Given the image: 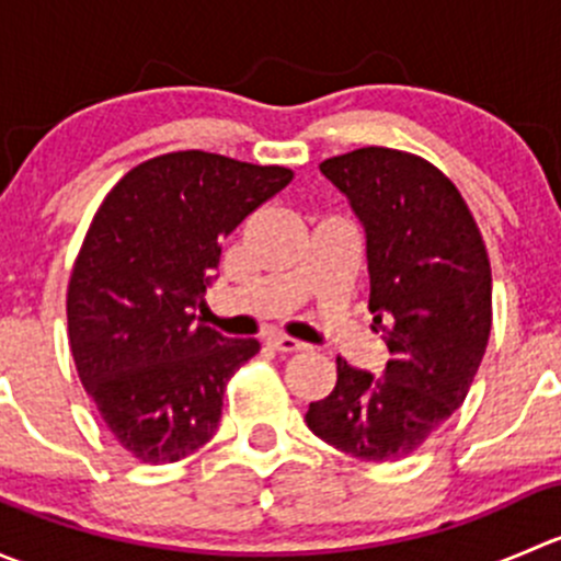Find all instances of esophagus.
I'll return each instance as SVG.
<instances>
[{
	"mask_svg": "<svg viewBox=\"0 0 561 561\" xmlns=\"http://www.w3.org/2000/svg\"><path fill=\"white\" fill-rule=\"evenodd\" d=\"M268 344L276 350V353H298V350H307V344L298 342L293 336H282V333H274L268 336Z\"/></svg>",
	"mask_w": 561,
	"mask_h": 561,
	"instance_id": "esophagus-1",
	"label": "esophagus"
}]
</instances>
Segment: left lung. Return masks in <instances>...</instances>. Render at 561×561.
Returning a JSON list of instances; mask_svg holds the SVG:
<instances>
[{
	"label": "left lung",
	"mask_w": 561,
	"mask_h": 561,
	"mask_svg": "<svg viewBox=\"0 0 561 561\" xmlns=\"http://www.w3.org/2000/svg\"><path fill=\"white\" fill-rule=\"evenodd\" d=\"M366 230L369 309L390 360L380 377L336 358V388L307 426L364 458L415 454L461 407L491 333V263L461 192L410 151L366 146L320 162Z\"/></svg>",
	"instance_id": "1"
}]
</instances>
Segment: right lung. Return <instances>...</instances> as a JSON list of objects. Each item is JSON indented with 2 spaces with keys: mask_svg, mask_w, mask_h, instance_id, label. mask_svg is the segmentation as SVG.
<instances>
[{
  "mask_svg": "<svg viewBox=\"0 0 561 561\" xmlns=\"http://www.w3.org/2000/svg\"><path fill=\"white\" fill-rule=\"evenodd\" d=\"M293 181L290 168L171 151L116 181L67 285V336L107 432L144 463L214 437L222 396L257 339L197 320L222 239Z\"/></svg>",
  "mask_w": 561,
  "mask_h": 561,
  "instance_id": "right-lung-1",
  "label": "right lung"
}]
</instances>
